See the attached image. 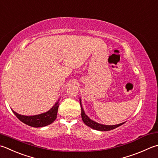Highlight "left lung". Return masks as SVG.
Wrapping results in <instances>:
<instances>
[{"mask_svg":"<svg viewBox=\"0 0 158 158\" xmlns=\"http://www.w3.org/2000/svg\"><path fill=\"white\" fill-rule=\"evenodd\" d=\"M80 106H81V116H82V121L84 122V123L86 124V125L91 127V129H94L95 130H98V131H111L112 129H114L115 128L121 126L122 124H123L124 123H123L118 124H115V125H105V124H101L98 123L96 122L91 120V119L85 114V111L82 106V103L80 99Z\"/></svg>","mask_w":158,"mask_h":158,"instance_id":"1","label":"left lung"}]
</instances>
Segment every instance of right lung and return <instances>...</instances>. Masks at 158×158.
I'll return each mask as SVG.
<instances>
[{
    "label": "right lung",
    "instance_id": "add662e5",
    "mask_svg": "<svg viewBox=\"0 0 158 158\" xmlns=\"http://www.w3.org/2000/svg\"><path fill=\"white\" fill-rule=\"evenodd\" d=\"M58 102L59 100L49 111L45 113H43V114L35 115L26 116L17 114L16 112H15L13 110L12 111L14 115H16L20 121L23 122V123L27 124V125L32 127H43L52 124L56 119V117H57L58 109L59 106Z\"/></svg>",
    "mask_w": 158,
    "mask_h": 158
}]
</instances>
